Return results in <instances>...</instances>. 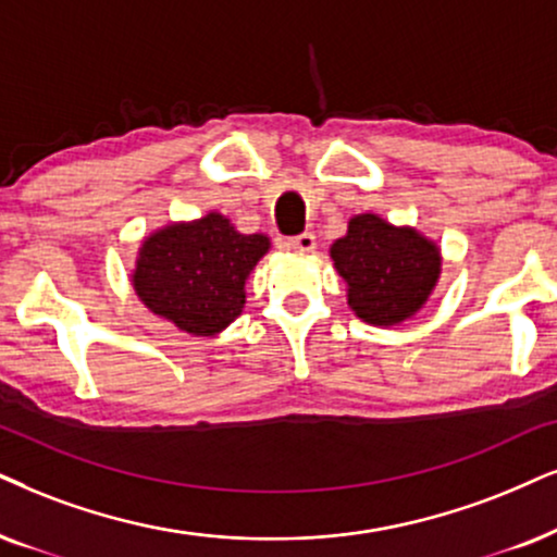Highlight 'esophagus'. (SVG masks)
Here are the masks:
<instances>
[{
  "label": "esophagus",
  "instance_id": "obj_1",
  "mask_svg": "<svg viewBox=\"0 0 557 557\" xmlns=\"http://www.w3.org/2000/svg\"><path fill=\"white\" fill-rule=\"evenodd\" d=\"M287 249L298 251V255H311V251L315 249V236L313 234H300V236H293L290 242H287Z\"/></svg>",
  "mask_w": 557,
  "mask_h": 557
}]
</instances>
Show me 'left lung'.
<instances>
[{
  "instance_id": "1",
  "label": "left lung",
  "mask_w": 557,
  "mask_h": 557,
  "mask_svg": "<svg viewBox=\"0 0 557 557\" xmlns=\"http://www.w3.org/2000/svg\"><path fill=\"white\" fill-rule=\"evenodd\" d=\"M331 259L347 283L349 308L372 326L411 319L442 272L440 246L372 213L351 218L347 236L331 244Z\"/></svg>"
}]
</instances>
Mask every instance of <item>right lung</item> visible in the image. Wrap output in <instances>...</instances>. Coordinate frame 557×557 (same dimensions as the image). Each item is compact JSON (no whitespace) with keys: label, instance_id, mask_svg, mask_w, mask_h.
I'll return each mask as SVG.
<instances>
[{"label":"right lung","instance_id":"obj_1","mask_svg":"<svg viewBox=\"0 0 557 557\" xmlns=\"http://www.w3.org/2000/svg\"><path fill=\"white\" fill-rule=\"evenodd\" d=\"M267 251L270 238L238 234L221 213L169 223L140 244L133 290L187 334L215 336L238 319L246 280Z\"/></svg>","mask_w":557,"mask_h":557}]
</instances>
